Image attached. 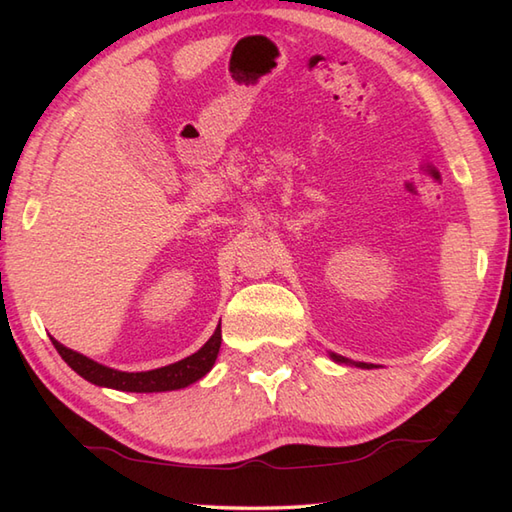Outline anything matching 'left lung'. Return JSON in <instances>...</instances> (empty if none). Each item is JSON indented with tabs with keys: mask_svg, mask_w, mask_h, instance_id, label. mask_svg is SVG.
<instances>
[{
	"mask_svg": "<svg viewBox=\"0 0 512 512\" xmlns=\"http://www.w3.org/2000/svg\"><path fill=\"white\" fill-rule=\"evenodd\" d=\"M330 358L334 363H341V365H354V367H361V369H374V367H378V365H374V363H361V361H350V358H345V356H339V354H334V352H330Z\"/></svg>",
	"mask_w": 512,
	"mask_h": 512,
	"instance_id": "1",
	"label": "left lung"
}]
</instances>
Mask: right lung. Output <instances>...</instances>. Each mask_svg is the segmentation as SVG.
I'll list each match as a JSON object with an SVG mask.
<instances>
[{
  "mask_svg": "<svg viewBox=\"0 0 512 512\" xmlns=\"http://www.w3.org/2000/svg\"><path fill=\"white\" fill-rule=\"evenodd\" d=\"M52 345L57 347V352L61 354L63 361L92 385L110 387L118 391H136V394H154V391L184 389L193 385L195 380H200L202 376L209 374L211 367L215 365L217 354H220L222 330L220 325H217L211 339L206 341L195 354L182 358L178 363L149 369V372H121V369L101 365L88 356L70 350V347L61 345L57 339H52Z\"/></svg>",
  "mask_w": 512,
  "mask_h": 512,
  "instance_id": "1",
  "label": "right lung"
}]
</instances>
